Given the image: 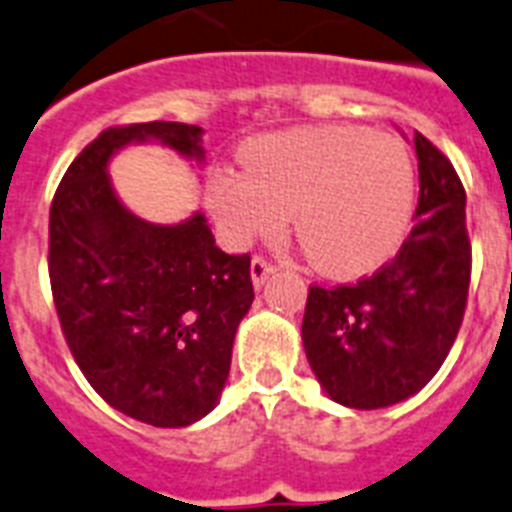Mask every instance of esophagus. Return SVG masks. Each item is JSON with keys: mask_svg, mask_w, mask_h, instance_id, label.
Instances as JSON below:
<instances>
[{"mask_svg": "<svg viewBox=\"0 0 512 512\" xmlns=\"http://www.w3.org/2000/svg\"><path fill=\"white\" fill-rule=\"evenodd\" d=\"M273 273H276V265L268 263V260L260 255L252 257V283H255L257 289H260V286H263V283L273 276Z\"/></svg>", "mask_w": 512, "mask_h": 512, "instance_id": "esophagus-1", "label": "esophagus"}]
</instances>
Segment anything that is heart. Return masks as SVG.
<instances>
[{
  "label": "heart",
  "instance_id": "obj_1",
  "mask_svg": "<svg viewBox=\"0 0 512 512\" xmlns=\"http://www.w3.org/2000/svg\"><path fill=\"white\" fill-rule=\"evenodd\" d=\"M247 171H218L208 203L234 244L281 234L296 239L320 273L356 278L398 252L416 203V169L406 145L364 127L328 124L257 137Z\"/></svg>",
  "mask_w": 512,
  "mask_h": 512
}]
</instances>
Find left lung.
I'll use <instances>...</instances> for the list:
<instances>
[{"label":"left lung","instance_id":"8db88e82","mask_svg":"<svg viewBox=\"0 0 512 512\" xmlns=\"http://www.w3.org/2000/svg\"><path fill=\"white\" fill-rule=\"evenodd\" d=\"M414 145L419 203L398 255L362 281L315 283L307 294V359L325 393L351 409H382L419 393L445 362L466 312V190L422 132Z\"/></svg>","mask_w":512,"mask_h":512}]
</instances>
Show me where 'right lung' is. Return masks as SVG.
I'll return each instance as SVG.
<instances>
[{
  "label": "right lung",
  "mask_w": 512,
  "mask_h": 512,
  "mask_svg": "<svg viewBox=\"0 0 512 512\" xmlns=\"http://www.w3.org/2000/svg\"><path fill=\"white\" fill-rule=\"evenodd\" d=\"M200 132L184 122L103 130L64 171L49 210V281L64 341L103 401L153 427H187L216 406L255 299L249 255L216 247L200 213L176 226L132 216L106 163L143 140L203 158Z\"/></svg>",
  "instance_id": "add662e5"
}]
</instances>
